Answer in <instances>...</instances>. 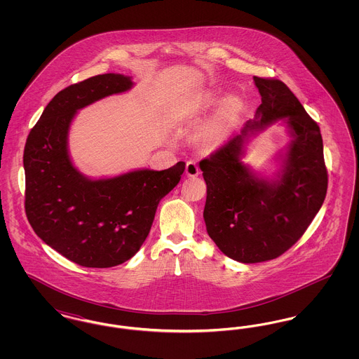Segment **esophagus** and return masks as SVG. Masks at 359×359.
I'll list each match as a JSON object with an SVG mask.
<instances>
[{
  "instance_id": "1",
  "label": "esophagus",
  "mask_w": 359,
  "mask_h": 359,
  "mask_svg": "<svg viewBox=\"0 0 359 359\" xmlns=\"http://www.w3.org/2000/svg\"><path fill=\"white\" fill-rule=\"evenodd\" d=\"M186 173H187V176H189V177L198 176L199 175L198 164L195 161H192V160L187 161V164H186Z\"/></svg>"
}]
</instances>
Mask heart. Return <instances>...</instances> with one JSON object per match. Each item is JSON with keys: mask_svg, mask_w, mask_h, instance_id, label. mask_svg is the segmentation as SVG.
<instances>
[{"mask_svg": "<svg viewBox=\"0 0 359 359\" xmlns=\"http://www.w3.org/2000/svg\"><path fill=\"white\" fill-rule=\"evenodd\" d=\"M218 101L217 93H205L199 98L202 107H210ZM242 113V101L237 95H229L219 104L212 118L207 122L202 138L208 145H218L229 136Z\"/></svg>", "mask_w": 359, "mask_h": 359, "instance_id": "1", "label": "heart"}]
</instances>
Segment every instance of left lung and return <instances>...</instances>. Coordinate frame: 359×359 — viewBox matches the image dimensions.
Instances as JSON below:
<instances>
[{
    "label": "left lung",
    "mask_w": 359,
    "mask_h": 359,
    "mask_svg": "<svg viewBox=\"0 0 359 359\" xmlns=\"http://www.w3.org/2000/svg\"><path fill=\"white\" fill-rule=\"evenodd\" d=\"M253 78L261 94L256 120L199 163L207 184V233L223 255L243 264L290 249L320 210L328 186L319 125L284 82ZM278 118H287L294 141L282 176L271 184L243 166L240 154L249 136Z\"/></svg>",
    "instance_id": "1"
}]
</instances>
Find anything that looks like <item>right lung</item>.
<instances>
[{
  "instance_id": "right-lung-1",
  "label": "right lung",
  "mask_w": 359,
  "mask_h": 359,
  "mask_svg": "<svg viewBox=\"0 0 359 359\" xmlns=\"http://www.w3.org/2000/svg\"><path fill=\"white\" fill-rule=\"evenodd\" d=\"M132 86L120 74L69 86L52 98L27 138V218L48 246L86 268H110L135 256L149 234L158 202L186 168L179 161L164 171L138 170L91 180L72 165L67 135L75 113Z\"/></svg>"
}]
</instances>
